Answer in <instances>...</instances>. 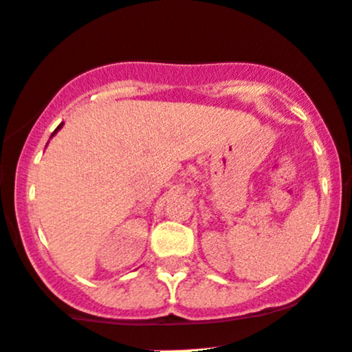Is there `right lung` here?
Segmentation results:
<instances>
[{"instance_id":"add662e5","label":"right lung","mask_w":352,"mask_h":352,"mask_svg":"<svg viewBox=\"0 0 352 352\" xmlns=\"http://www.w3.org/2000/svg\"><path fill=\"white\" fill-rule=\"evenodd\" d=\"M61 126H63V123H60V125H58V126H56V129H55V132H53V133H52V137H53V135H55V133L58 132V130H60V129H61Z\"/></svg>"}]
</instances>
